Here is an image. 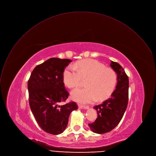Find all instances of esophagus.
Returning <instances> with one entry per match:
<instances>
[{"instance_id": "34e87169", "label": "esophagus", "mask_w": 156, "mask_h": 156, "mask_svg": "<svg viewBox=\"0 0 156 156\" xmlns=\"http://www.w3.org/2000/svg\"><path fill=\"white\" fill-rule=\"evenodd\" d=\"M78 106H79V108H82V109H88V106L82 105H80V104H78Z\"/></svg>"}]
</instances>
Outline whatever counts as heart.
Returning a JSON list of instances; mask_svg holds the SVG:
<instances>
[{"label": "heart", "instance_id": "1", "mask_svg": "<svg viewBox=\"0 0 156 156\" xmlns=\"http://www.w3.org/2000/svg\"><path fill=\"white\" fill-rule=\"evenodd\" d=\"M63 81L69 88L79 86L83 78H88L87 87L76 88L72 91L73 100L84 103H92L97 98L103 100L108 98L114 91L117 75L114 70L95 59H84L74 65L68 66L64 71Z\"/></svg>", "mask_w": 156, "mask_h": 156}]
</instances>
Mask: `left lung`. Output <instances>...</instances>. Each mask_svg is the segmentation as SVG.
Returning <instances> with one entry per match:
<instances>
[{"mask_svg": "<svg viewBox=\"0 0 156 156\" xmlns=\"http://www.w3.org/2000/svg\"><path fill=\"white\" fill-rule=\"evenodd\" d=\"M111 67L117 74V83L111 96L103 103L94 106L98 117L88 123L91 130L103 134L113 130L119 123L127 109L129 100V77L123 68L116 62L111 61Z\"/></svg>", "mask_w": 156, "mask_h": 156, "instance_id": "8db88e82", "label": "left lung"}]
</instances>
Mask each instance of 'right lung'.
Here are the masks:
<instances>
[{
	"instance_id": "obj_1",
	"label": "right lung",
	"mask_w": 156,
	"mask_h": 156,
	"mask_svg": "<svg viewBox=\"0 0 156 156\" xmlns=\"http://www.w3.org/2000/svg\"><path fill=\"white\" fill-rule=\"evenodd\" d=\"M71 61L69 59L50 58L37 65L28 80L31 111L39 127L52 135L63 132L71 112L77 109L74 101L61 105L69 95L65 87L63 74Z\"/></svg>"
}]
</instances>
